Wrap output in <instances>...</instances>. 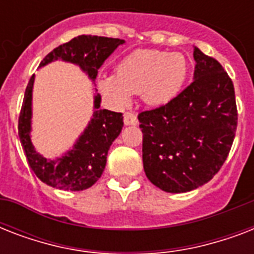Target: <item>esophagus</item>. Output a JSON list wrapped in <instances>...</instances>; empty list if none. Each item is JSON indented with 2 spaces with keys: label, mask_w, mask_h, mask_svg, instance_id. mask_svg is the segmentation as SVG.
Wrapping results in <instances>:
<instances>
[{
  "label": "esophagus",
  "mask_w": 254,
  "mask_h": 254,
  "mask_svg": "<svg viewBox=\"0 0 254 254\" xmlns=\"http://www.w3.org/2000/svg\"><path fill=\"white\" fill-rule=\"evenodd\" d=\"M124 124L125 125H137V119H135V116L130 112H127L125 115H124Z\"/></svg>",
  "instance_id": "1"
}]
</instances>
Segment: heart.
<instances>
[{"label": "heart", "mask_w": 254, "mask_h": 254, "mask_svg": "<svg viewBox=\"0 0 254 254\" xmlns=\"http://www.w3.org/2000/svg\"><path fill=\"white\" fill-rule=\"evenodd\" d=\"M187 76V62L179 53L137 50L120 62L116 75L100 76L99 91L116 105H127L130 93L145 103L163 105L181 92Z\"/></svg>", "instance_id": "b5f03b06"}]
</instances>
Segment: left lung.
I'll list each match as a JSON object with an SVG mask.
<instances>
[{
    "instance_id": "left-lung-1",
    "label": "left lung",
    "mask_w": 254,
    "mask_h": 254,
    "mask_svg": "<svg viewBox=\"0 0 254 254\" xmlns=\"http://www.w3.org/2000/svg\"><path fill=\"white\" fill-rule=\"evenodd\" d=\"M193 81L171 101L138 115L147 179L166 192H187L221 169L237 127L235 88L223 65L200 50Z\"/></svg>"
}]
</instances>
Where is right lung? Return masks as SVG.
I'll return each mask as SVG.
<instances>
[{
	"label": "right lung",
	"instance_id": "right-lung-1",
	"mask_svg": "<svg viewBox=\"0 0 254 254\" xmlns=\"http://www.w3.org/2000/svg\"><path fill=\"white\" fill-rule=\"evenodd\" d=\"M124 42L119 38L79 35L47 54L39 67L62 59L77 64L88 73L91 80H95L105 59ZM33 84L34 75L26 87L18 120V134L29 166L43 183L55 189L64 191L89 189L101 177L107 163L108 150L121 133L124 127L123 113L100 109L101 97L96 95L93 117L72 150L61 158L47 159L38 154L30 138Z\"/></svg>",
	"mask_w": 254,
	"mask_h": 254
}]
</instances>
